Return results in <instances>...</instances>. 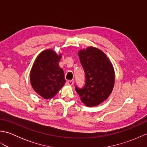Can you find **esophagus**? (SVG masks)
<instances>
[{"label":"esophagus","mask_w":147,"mask_h":147,"mask_svg":"<svg viewBox=\"0 0 147 147\" xmlns=\"http://www.w3.org/2000/svg\"><path fill=\"white\" fill-rule=\"evenodd\" d=\"M67 84L68 85H70V86H72L74 84V81L73 80H69L67 82Z\"/></svg>","instance_id":"34e87169"}]
</instances>
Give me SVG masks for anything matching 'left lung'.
<instances>
[{"mask_svg": "<svg viewBox=\"0 0 147 147\" xmlns=\"http://www.w3.org/2000/svg\"><path fill=\"white\" fill-rule=\"evenodd\" d=\"M78 56L86 80L83 88L76 86L75 90L86 106L98 105L109 97L113 89V66L104 52L93 47L81 50Z\"/></svg>", "mask_w": 147, "mask_h": 147, "instance_id": "8db88e82", "label": "left lung"}]
</instances>
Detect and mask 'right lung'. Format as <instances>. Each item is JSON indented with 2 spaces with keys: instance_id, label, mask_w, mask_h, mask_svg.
Instances as JSON below:
<instances>
[{
  "instance_id": "add662e5",
  "label": "right lung",
  "mask_w": 147,
  "mask_h": 147,
  "mask_svg": "<svg viewBox=\"0 0 147 147\" xmlns=\"http://www.w3.org/2000/svg\"><path fill=\"white\" fill-rule=\"evenodd\" d=\"M62 56L51 49L42 52L35 59L30 72V82L34 90L45 99L57 94L65 82L59 62Z\"/></svg>"
}]
</instances>
